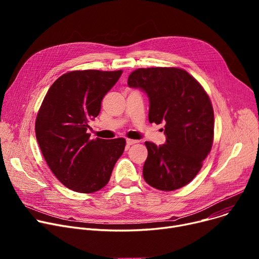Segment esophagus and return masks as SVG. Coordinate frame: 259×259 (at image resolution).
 Returning <instances> with one entry per match:
<instances>
[{"label":"esophagus","mask_w":259,"mask_h":259,"mask_svg":"<svg viewBox=\"0 0 259 259\" xmlns=\"http://www.w3.org/2000/svg\"><path fill=\"white\" fill-rule=\"evenodd\" d=\"M137 143H139V141H135V140H130V139H128V140H127V145H128V146L134 145V144H137Z\"/></svg>","instance_id":"1"}]
</instances>
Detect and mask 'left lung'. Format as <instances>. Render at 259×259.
Returning <instances> with one entry per match:
<instances>
[{"label":"left lung","instance_id":"8db88e82","mask_svg":"<svg viewBox=\"0 0 259 259\" xmlns=\"http://www.w3.org/2000/svg\"><path fill=\"white\" fill-rule=\"evenodd\" d=\"M128 85L149 97V121L166 124L165 145L145 143L146 183L161 191L188 185L213 145L214 112L209 95L191 74L175 67L139 68L129 75Z\"/></svg>","mask_w":259,"mask_h":259}]
</instances>
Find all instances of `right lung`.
Here are the masks:
<instances>
[{
    "instance_id": "add662e5",
    "label": "right lung",
    "mask_w": 259,
    "mask_h": 259,
    "mask_svg": "<svg viewBox=\"0 0 259 259\" xmlns=\"http://www.w3.org/2000/svg\"><path fill=\"white\" fill-rule=\"evenodd\" d=\"M121 70H74L51 85L35 119L40 151L56 178L79 193L104 188L115 162L124 152L126 140H90L88 121L101 111L102 100Z\"/></svg>"
}]
</instances>
